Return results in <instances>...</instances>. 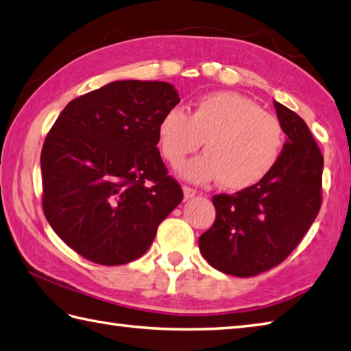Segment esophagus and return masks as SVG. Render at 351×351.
Listing matches in <instances>:
<instances>
[{"mask_svg": "<svg viewBox=\"0 0 351 351\" xmlns=\"http://www.w3.org/2000/svg\"><path fill=\"white\" fill-rule=\"evenodd\" d=\"M195 194H197V191H195V189L189 188V186H183V195H184V199H191V198H194V197H195Z\"/></svg>", "mask_w": 351, "mask_h": 351, "instance_id": "1", "label": "esophagus"}]
</instances>
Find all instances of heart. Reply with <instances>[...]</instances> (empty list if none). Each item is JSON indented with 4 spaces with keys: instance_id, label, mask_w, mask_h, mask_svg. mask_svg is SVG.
Masks as SVG:
<instances>
[{
    "instance_id": "b5f03b06",
    "label": "heart",
    "mask_w": 351,
    "mask_h": 351,
    "mask_svg": "<svg viewBox=\"0 0 351 351\" xmlns=\"http://www.w3.org/2000/svg\"><path fill=\"white\" fill-rule=\"evenodd\" d=\"M206 153L183 163L186 180H221L228 191H244L273 173L285 147L283 127L252 98L233 90H218L198 98L188 115L171 107L157 124V144L167 162L176 167L197 152Z\"/></svg>"
}]
</instances>
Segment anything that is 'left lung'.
I'll return each instance as SVG.
<instances>
[{
    "label": "left lung",
    "instance_id": "8db88e82",
    "mask_svg": "<svg viewBox=\"0 0 351 351\" xmlns=\"http://www.w3.org/2000/svg\"><path fill=\"white\" fill-rule=\"evenodd\" d=\"M286 142L265 180L212 198L215 223L198 239L204 259L221 273L252 277L274 268L294 250L321 207L324 159L309 127L274 101Z\"/></svg>",
    "mask_w": 351,
    "mask_h": 351
}]
</instances>
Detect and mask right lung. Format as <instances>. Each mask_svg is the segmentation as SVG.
Here are the masks:
<instances>
[{
    "label": "right lung",
    "instance_id": "add662e5",
    "mask_svg": "<svg viewBox=\"0 0 351 351\" xmlns=\"http://www.w3.org/2000/svg\"><path fill=\"white\" fill-rule=\"evenodd\" d=\"M180 103L165 82L119 80L68 103L40 154L42 206L71 248L99 265L144 254L183 191L157 149V124Z\"/></svg>",
    "mask_w": 351,
    "mask_h": 351
}]
</instances>
